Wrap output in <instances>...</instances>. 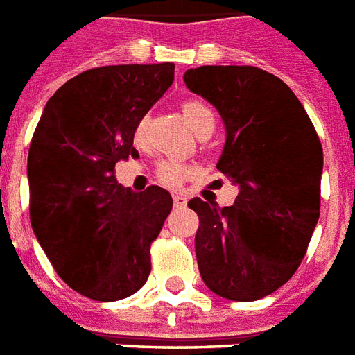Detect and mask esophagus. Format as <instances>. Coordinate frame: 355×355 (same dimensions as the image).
<instances>
[{
  "instance_id": "esophagus-1",
  "label": "esophagus",
  "mask_w": 355,
  "mask_h": 355,
  "mask_svg": "<svg viewBox=\"0 0 355 355\" xmlns=\"http://www.w3.org/2000/svg\"><path fill=\"white\" fill-rule=\"evenodd\" d=\"M173 203H175V207H184L188 203V199L182 193H173Z\"/></svg>"
}]
</instances>
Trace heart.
Segmentation results:
<instances>
[{"mask_svg":"<svg viewBox=\"0 0 355 355\" xmlns=\"http://www.w3.org/2000/svg\"><path fill=\"white\" fill-rule=\"evenodd\" d=\"M180 112H182V116H184V120L193 131H198L209 120L214 122L212 111L207 105L201 103V101H184V103L180 105ZM144 135H146V122L139 120L137 124H135V130H133V141H135V144L143 143ZM190 175L191 167L184 164V162H180V159H165V162L157 165V178L167 186H178Z\"/></svg>","mask_w":355,"mask_h":355,"instance_id":"1","label":"heart"}]
</instances>
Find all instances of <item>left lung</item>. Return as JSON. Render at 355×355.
<instances>
[{
  "label": "left lung",
  "instance_id": "obj_1",
  "mask_svg": "<svg viewBox=\"0 0 355 355\" xmlns=\"http://www.w3.org/2000/svg\"><path fill=\"white\" fill-rule=\"evenodd\" d=\"M225 125L218 169L239 186L231 207L193 198L196 256L209 290L256 301L297 271L320 218L324 152L290 86L252 65H201L184 73Z\"/></svg>",
  "mask_w": 355,
  "mask_h": 355
}]
</instances>
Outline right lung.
I'll return each mask as SVG.
<instances>
[{"mask_svg": "<svg viewBox=\"0 0 355 355\" xmlns=\"http://www.w3.org/2000/svg\"><path fill=\"white\" fill-rule=\"evenodd\" d=\"M173 80L169 62L84 71L46 101L31 137V227L58 277L84 297H130L150 275L173 198L159 186L122 188L114 165L137 156L135 124Z\"/></svg>", "mask_w": 355, "mask_h": 355, "instance_id": "1", "label": "right lung"}]
</instances>
